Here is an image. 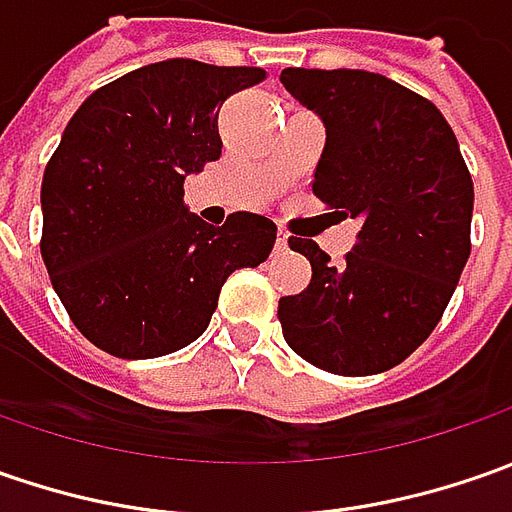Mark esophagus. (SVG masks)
<instances>
[{"label":"esophagus","mask_w":512,"mask_h":512,"mask_svg":"<svg viewBox=\"0 0 512 512\" xmlns=\"http://www.w3.org/2000/svg\"><path fill=\"white\" fill-rule=\"evenodd\" d=\"M287 239H290V236H287V230H282V227H279V230H276V253H285Z\"/></svg>","instance_id":"34e87169"}]
</instances>
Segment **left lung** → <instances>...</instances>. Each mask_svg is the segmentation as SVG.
<instances>
[{
  "mask_svg": "<svg viewBox=\"0 0 512 512\" xmlns=\"http://www.w3.org/2000/svg\"><path fill=\"white\" fill-rule=\"evenodd\" d=\"M290 96L325 122L313 193L359 219L344 265L310 239V285L279 299L285 342L339 376L402 364L439 325L470 256L473 179L439 108L382 73L285 68Z\"/></svg>",
  "mask_w": 512,
  "mask_h": 512,
  "instance_id": "1",
  "label": "left lung"
}]
</instances>
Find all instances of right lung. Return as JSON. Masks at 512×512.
<instances>
[{"instance_id": "obj_1", "label": "right lung", "mask_w": 512, "mask_h": 512, "mask_svg": "<svg viewBox=\"0 0 512 512\" xmlns=\"http://www.w3.org/2000/svg\"><path fill=\"white\" fill-rule=\"evenodd\" d=\"M262 68L165 59L93 90L42 179V259L70 322L119 359L196 342L239 267L265 262L276 225L187 213L185 176L222 156L219 108Z\"/></svg>"}]
</instances>
